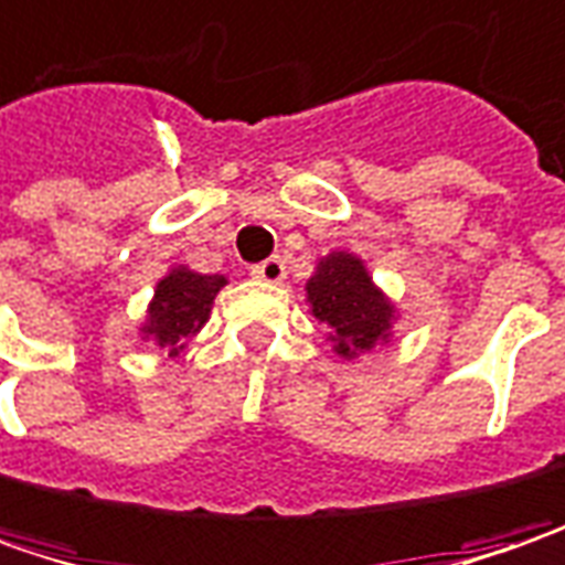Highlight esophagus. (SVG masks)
<instances>
[{
	"mask_svg": "<svg viewBox=\"0 0 565 565\" xmlns=\"http://www.w3.org/2000/svg\"><path fill=\"white\" fill-rule=\"evenodd\" d=\"M253 278H258V281L265 284H281L284 278H287V265H284V258H265L262 265H256L253 268Z\"/></svg>",
	"mask_w": 565,
	"mask_h": 565,
	"instance_id": "obj_1",
	"label": "esophagus"
}]
</instances>
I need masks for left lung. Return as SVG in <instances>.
<instances>
[{"label":"left lung","mask_w":565,"mask_h":565,"mask_svg":"<svg viewBox=\"0 0 565 565\" xmlns=\"http://www.w3.org/2000/svg\"><path fill=\"white\" fill-rule=\"evenodd\" d=\"M307 303L329 329L326 341L341 360H356L388 344L402 319L395 300L373 281L366 262L348 249H334L316 262L307 281Z\"/></svg>","instance_id":"left-lung-1"}]
</instances>
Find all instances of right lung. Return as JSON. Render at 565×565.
<instances>
[{"label": "right lung", "mask_w": 565, "mask_h": 565, "mask_svg": "<svg viewBox=\"0 0 565 565\" xmlns=\"http://www.w3.org/2000/svg\"><path fill=\"white\" fill-rule=\"evenodd\" d=\"M227 284L224 275H202L189 265H170L154 284V297L145 309L138 338L158 344L170 356H180L211 319L214 297Z\"/></svg>", "instance_id": "right-lung-1"}]
</instances>
